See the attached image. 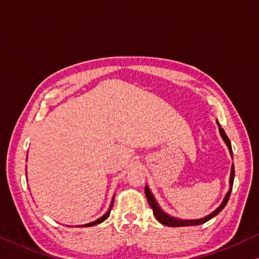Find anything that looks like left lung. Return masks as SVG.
I'll use <instances>...</instances> for the list:
<instances>
[{"label":"left lung","instance_id":"obj_1","mask_svg":"<svg viewBox=\"0 0 259 259\" xmlns=\"http://www.w3.org/2000/svg\"><path fill=\"white\" fill-rule=\"evenodd\" d=\"M217 124L219 126V132H220V135L222 138V140L225 141V143L228 147L229 149V153L232 155L233 157V150H232V145H230V140L227 137L226 132L222 128L221 125L219 124V121L217 120ZM234 177H235V169H234V164H232V169H230V177H229V190L228 192L226 193V196L224 198V200L220 204V206L215 209L213 210L212 213L208 214V215H206L205 218H201V219H191V220H183V219L180 218H175V217H171L170 214L165 213L164 210L161 208V206L158 205V202L156 201V199H155L154 194L152 191L149 190L148 186H145V193H146V197H147V200H148L150 207L153 208V212H154V215L155 218L157 219L158 221L161 222L162 225L164 226H168V227H186V226H198V225H202L205 224V222H207L210 219L214 218L215 215H218L219 213L221 212L222 209L225 208V206L227 205V202L229 200V197H230V192H232V189H233V183H234Z\"/></svg>","mask_w":259,"mask_h":259}]
</instances>
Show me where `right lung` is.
I'll list each match as a JSON object with an SVG mask.
<instances>
[{
  "mask_svg": "<svg viewBox=\"0 0 259 259\" xmlns=\"http://www.w3.org/2000/svg\"><path fill=\"white\" fill-rule=\"evenodd\" d=\"M114 196H116V194H113L112 200H111V204H110V207H109V209H107V212L104 214V215L101 217L99 219H97V220L93 221V222H89V224H85V225H79L78 227H91V226H96V225L102 224V222L104 221V220H106V219L109 218V215H110L111 209H112V206H113V202H114ZM76 227H77V226H76Z\"/></svg>",
  "mask_w": 259,
  "mask_h": 259,
  "instance_id": "add662e5",
  "label": "right lung"
}]
</instances>
